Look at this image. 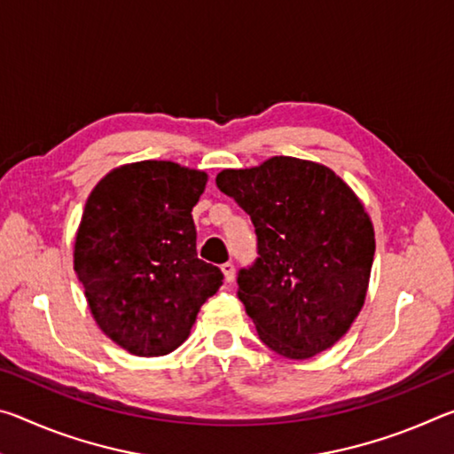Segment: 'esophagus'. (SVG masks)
<instances>
[{"mask_svg": "<svg viewBox=\"0 0 454 454\" xmlns=\"http://www.w3.org/2000/svg\"><path fill=\"white\" fill-rule=\"evenodd\" d=\"M222 274H224V280L228 284H232L234 278H236V270H234V264L232 262H226L222 264Z\"/></svg>", "mask_w": 454, "mask_h": 454, "instance_id": "34e87169", "label": "esophagus"}]
</instances>
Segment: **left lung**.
<instances>
[{"label": "left lung", "instance_id": "left-lung-1", "mask_svg": "<svg viewBox=\"0 0 454 454\" xmlns=\"http://www.w3.org/2000/svg\"><path fill=\"white\" fill-rule=\"evenodd\" d=\"M218 188L250 214L258 260L238 298L260 340L290 360L325 352L364 306L374 228L364 204L328 166L274 156L222 170Z\"/></svg>", "mask_w": 454, "mask_h": 454}]
</instances>
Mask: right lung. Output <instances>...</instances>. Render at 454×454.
Wrapping results in <instances>:
<instances>
[{
	"mask_svg": "<svg viewBox=\"0 0 454 454\" xmlns=\"http://www.w3.org/2000/svg\"><path fill=\"white\" fill-rule=\"evenodd\" d=\"M208 174L166 160L107 172L88 196L74 270L99 330L136 356H162L190 336L220 268L196 254L192 208Z\"/></svg>",
	"mask_w": 454,
	"mask_h": 454,
	"instance_id": "add662e5",
	"label": "right lung"
}]
</instances>
